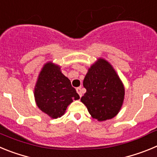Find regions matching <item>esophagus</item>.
Returning a JSON list of instances; mask_svg holds the SVG:
<instances>
[{
	"label": "esophagus",
	"mask_w": 157,
	"mask_h": 157,
	"mask_svg": "<svg viewBox=\"0 0 157 157\" xmlns=\"http://www.w3.org/2000/svg\"><path fill=\"white\" fill-rule=\"evenodd\" d=\"M76 91H77V93H78V94L79 97H80V98H81L82 96V93L81 87H78V88H76Z\"/></svg>",
	"instance_id": "34e87169"
}]
</instances>
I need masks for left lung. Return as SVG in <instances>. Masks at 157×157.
I'll list each match as a JSON object with an SVG mask.
<instances>
[{
  "instance_id": "obj_1",
  "label": "left lung",
  "mask_w": 157,
  "mask_h": 157,
  "mask_svg": "<svg viewBox=\"0 0 157 157\" xmlns=\"http://www.w3.org/2000/svg\"><path fill=\"white\" fill-rule=\"evenodd\" d=\"M83 86L86 93L81 101L94 119L105 121L119 113L125 90L116 71L107 60L100 58L89 68Z\"/></svg>"
}]
</instances>
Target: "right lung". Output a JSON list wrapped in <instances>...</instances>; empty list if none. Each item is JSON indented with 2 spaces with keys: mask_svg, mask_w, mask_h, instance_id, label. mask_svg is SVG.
Instances as JSON below:
<instances>
[{
  "mask_svg": "<svg viewBox=\"0 0 157 157\" xmlns=\"http://www.w3.org/2000/svg\"><path fill=\"white\" fill-rule=\"evenodd\" d=\"M34 98L40 110L52 119L61 117L67 107L80 98L70 80L62 74L60 67L52 62L45 63L40 72Z\"/></svg>",
  "mask_w": 157,
  "mask_h": 157,
  "instance_id": "right-lung-1",
  "label": "right lung"
}]
</instances>
